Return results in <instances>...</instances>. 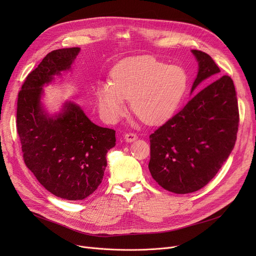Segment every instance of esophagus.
Masks as SVG:
<instances>
[{
  "instance_id": "esophagus-1",
  "label": "esophagus",
  "mask_w": 256,
  "mask_h": 256,
  "mask_svg": "<svg viewBox=\"0 0 256 256\" xmlns=\"http://www.w3.org/2000/svg\"><path fill=\"white\" fill-rule=\"evenodd\" d=\"M137 138H138L137 134L132 132H126V135H124V139H126V142H132V141H135Z\"/></svg>"
}]
</instances>
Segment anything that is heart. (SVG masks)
<instances>
[{
	"mask_svg": "<svg viewBox=\"0 0 256 256\" xmlns=\"http://www.w3.org/2000/svg\"><path fill=\"white\" fill-rule=\"evenodd\" d=\"M188 88V74L178 65H168L150 56L121 61L112 80L100 82L96 96L102 115L115 121L124 115L126 102L140 119L158 124L178 109Z\"/></svg>",
	"mask_w": 256,
	"mask_h": 256,
	"instance_id": "b5f03b06",
	"label": "heart"
}]
</instances>
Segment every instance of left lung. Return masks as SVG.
I'll use <instances>...</instances> for the list:
<instances>
[{
    "label": "left lung",
    "mask_w": 256,
    "mask_h": 256,
    "mask_svg": "<svg viewBox=\"0 0 256 256\" xmlns=\"http://www.w3.org/2000/svg\"><path fill=\"white\" fill-rule=\"evenodd\" d=\"M199 70L192 91L220 68L206 52L193 50ZM238 106L234 80L223 76L200 90L150 136L152 178L165 190H200L218 173L234 147Z\"/></svg>",
    "instance_id": "1"
}]
</instances>
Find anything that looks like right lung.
<instances>
[{"mask_svg": "<svg viewBox=\"0 0 256 256\" xmlns=\"http://www.w3.org/2000/svg\"><path fill=\"white\" fill-rule=\"evenodd\" d=\"M80 48L55 50L26 76L18 92L16 130L24 164L46 189L57 197L82 200L102 180L106 152L115 146V130L89 120L68 102L50 118L40 106L42 86L70 70Z\"/></svg>", "mask_w": 256, "mask_h": 256, "instance_id": "1", "label": "right lung"}]
</instances>
